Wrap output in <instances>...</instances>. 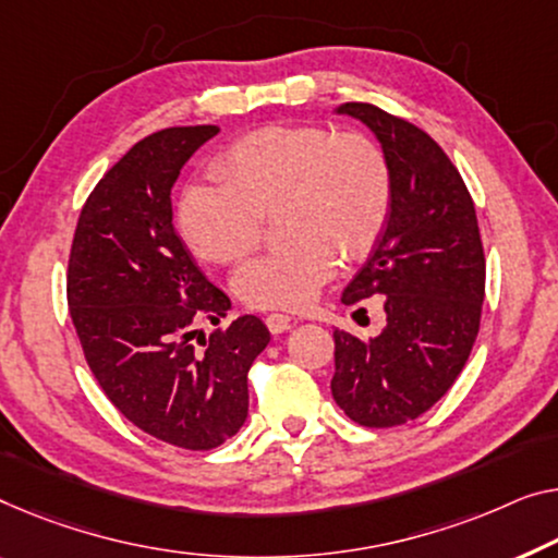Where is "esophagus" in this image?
Returning a JSON list of instances; mask_svg holds the SVG:
<instances>
[{"instance_id": "obj_1", "label": "esophagus", "mask_w": 558, "mask_h": 558, "mask_svg": "<svg viewBox=\"0 0 558 558\" xmlns=\"http://www.w3.org/2000/svg\"><path fill=\"white\" fill-rule=\"evenodd\" d=\"M265 326H268L270 332H286L290 328V318L282 313H270L268 318H265Z\"/></svg>"}]
</instances>
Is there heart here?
Wrapping results in <instances>:
<instances>
[{"instance_id":"b5f03b06","label":"heart","mask_w":558,"mask_h":558,"mask_svg":"<svg viewBox=\"0 0 558 558\" xmlns=\"http://www.w3.org/2000/svg\"><path fill=\"white\" fill-rule=\"evenodd\" d=\"M220 185H187L178 232L203 260L238 263L263 243V220L278 215L288 240L235 276L243 303L301 311L343 260L376 251L393 210V170L365 132L323 124H270L232 143L213 168Z\"/></svg>"}]
</instances>
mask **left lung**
I'll return each instance as SVG.
<instances>
[{
	"mask_svg": "<svg viewBox=\"0 0 558 558\" xmlns=\"http://www.w3.org/2000/svg\"><path fill=\"white\" fill-rule=\"evenodd\" d=\"M338 112L376 132L393 170L388 228L348 288L345 305L380 295L386 328L371 340L332 330L330 390L348 418L393 428L446 396L481 326L486 257L469 187L428 132L368 102Z\"/></svg>",
	"mask_w": 558,
	"mask_h": 558,
	"instance_id": "obj_1",
	"label": "left lung"
}]
</instances>
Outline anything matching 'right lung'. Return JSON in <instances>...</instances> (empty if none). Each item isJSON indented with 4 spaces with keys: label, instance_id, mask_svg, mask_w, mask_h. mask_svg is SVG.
I'll return each instance as SVG.
<instances>
[{
    "label": "right lung",
    "instance_id": "add662e5",
    "mask_svg": "<svg viewBox=\"0 0 558 558\" xmlns=\"http://www.w3.org/2000/svg\"><path fill=\"white\" fill-rule=\"evenodd\" d=\"M215 124L153 132L114 162L82 205L66 263V303L99 388L165 444L210 451L247 418V371L270 343L255 315L193 345L230 298L199 272L172 226V185Z\"/></svg>",
    "mask_w": 558,
    "mask_h": 558
}]
</instances>
